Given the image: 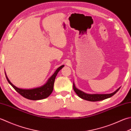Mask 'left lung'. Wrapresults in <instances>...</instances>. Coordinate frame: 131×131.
<instances>
[{
  "label": "left lung",
  "instance_id": "obj_1",
  "mask_svg": "<svg viewBox=\"0 0 131 131\" xmlns=\"http://www.w3.org/2000/svg\"><path fill=\"white\" fill-rule=\"evenodd\" d=\"M120 88L117 89L116 91H115L114 93H112L111 94H87L84 93L83 91L80 90L76 88L74 83L73 82V89L75 93L78 95V96L83 99L86 100L88 101L91 102H96V101H103L107 98H109L111 97L116 94Z\"/></svg>",
  "mask_w": 131,
  "mask_h": 131
}]
</instances>
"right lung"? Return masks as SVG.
I'll list each match as a JSON object with an SVG mask.
<instances>
[{"mask_svg": "<svg viewBox=\"0 0 131 131\" xmlns=\"http://www.w3.org/2000/svg\"><path fill=\"white\" fill-rule=\"evenodd\" d=\"M63 66L64 65H63L60 66L58 68H57L55 72L54 73L53 75L48 79L47 82L44 84H43L42 86H41L40 87H37V88L33 89H23L17 88V87L14 85V84L10 82V81L7 77L6 72H5V74H6V78L8 82V83L11 84L18 93H19L23 97H24V98L28 99L33 100V101H38V100H41L47 98L51 94H52L53 90L54 83L55 78L56 77V76H57L58 73L59 72V71H60Z\"/></svg>", "mask_w": 131, "mask_h": 131, "instance_id": "right-lung-1", "label": "right lung"}]
</instances>
